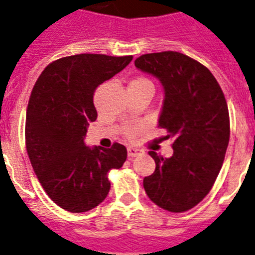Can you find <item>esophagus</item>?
I'll list each match as a JSON object with an SVG mask.
<instances>
[{
    "label": "esophagus",
    "instance_id": "esophagus-1",
    "mask_svg": "<svg viewBox=\"0 0 255 255\" xmlns=\"http://www.w3.org/2000/svg\"><path fill=\"white\" fill-rule=\"evenodd\" d=\"M140 153H143V151L140 150V148H136V147H132V146L128 147V155H129V157L138 156V155H140Z\"/></svg>",
    "mask_w": 255,
    "mask_h": 255
}]
</instances>
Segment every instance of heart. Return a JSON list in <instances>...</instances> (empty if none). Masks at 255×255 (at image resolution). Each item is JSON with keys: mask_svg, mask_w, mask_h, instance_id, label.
Listing matches in <instances>:
<instances>
[{"mask_svg": "<svg viewBox=\"0 0 255 255\" xmlns=\"http://www.w3.org/2000/svg\"><path fill=\"white\" fill-rule=\"evenodd\" d=\"M130 85H151L152 86V83H151L147 78H143V77H139L136 78V79H134V81L130 82ZM140 128L139 126H129L128 129L125 130V135L129 138V139H134L136 135H138V132H139Z\"/></svg>", "mask_w": 255, "mask_h": 255, "instance_id": "heart-1", "label": "heart"}]
</instances>
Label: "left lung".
<instances>
[{
    "instance_id": "left-lung-1",
    "label": "left lung",
    "mask_w": 255,
    "mask_h": 255,
    "mask_svg": "<svg viewBox=\"0 0 255 255\" xmlns=\"http://www.w3.org/2000/svg\"><path fill=\"white\" fill-rule=\"evenodd\" d=\"M134 64L161 82L165 96L159 128L173 139L169 159L148 152L156 168L143 188L159 207L188 211L210 193L222 169L231 132L226 98L211 71L186 54L147 53Z\"/></svg>"
}]
</instances>
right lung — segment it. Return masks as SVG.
I'll return each mask as SVG.
<instances>
[{"label":"right lung","mask_w":255,"mask_h":255,"mask_svg":"<svg viewBox=\"0 0 255 255\" xmlns=\"http://www.w3.org/2000/svg\"><path fill=\"white\" fill-rule=\"evenodd\" d=\"M132 56L83 53L62 57L43 70L33 86L26 115V148L37 180L52 201L70 212H86L109 193L108 172L124 165V144H85L87 126L98 112L94 92L125 69Z\"/></svg>","instance_id":"right-lung-1"}]
</instances>
